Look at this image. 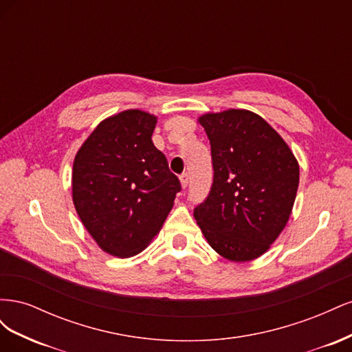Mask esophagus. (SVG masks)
I'll use <instances>...</instances> for the list:
<instances>
[{
	"instance_id": "obj_1",
	"label": "esophagus",
	"mask_w": 352,
	"mask_h": 352,
	"mask_svg": "<svg viewBox=\"0 0 352 352\" xmlns=\"http://www.w3.org/2000/svg\"><path fill=\"white\" fill-rule=\"evenodd\" d=\"M180 185H182V188L185 189L186 186H188V182H189V177H188V175L186 173H184V175H180Z\"/></svg>"
}]
</instances>
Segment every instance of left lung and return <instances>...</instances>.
Wrapping results in <instances>:
<instances>
[{
    "mask_svg": "<svg viewBox=\"0 0 352 352\" xmlns=\"http://www.w3.org/2000/svg\"><path fill=\"white\" fill-rule=\"evenodd\" d=\"M210 140L214 179L194 217L223 258H258L291 217L300 164L261 116L229 109L198 117Z\"/></svg>",
    "mask_w": 352,
    "mask_h": 352,
    "instance_id": "left-lung-1",
    "label": "left lung"
}]
</instances>
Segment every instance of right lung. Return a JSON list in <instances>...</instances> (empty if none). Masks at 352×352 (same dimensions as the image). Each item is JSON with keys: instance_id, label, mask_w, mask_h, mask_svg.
Returning <instances> with one entry per match:
<instances>
[{"instance_id": "right-lung-1", "label": "right lung", "mask_w": 352, "mask_h": 352, "mask_svg": "<svg viewBox=\"0 0 352 352\" xmlns=\"http://www.w3.org/2000/svg\"><path fill=\"white\" fill-rule=\"evenodd\" d=\"M155 124L157 116L140 109L113 114L74 157V208L92 239L114 257H133L148 247L180 190L153 144Z\"/></svg>"}]
</instances>
